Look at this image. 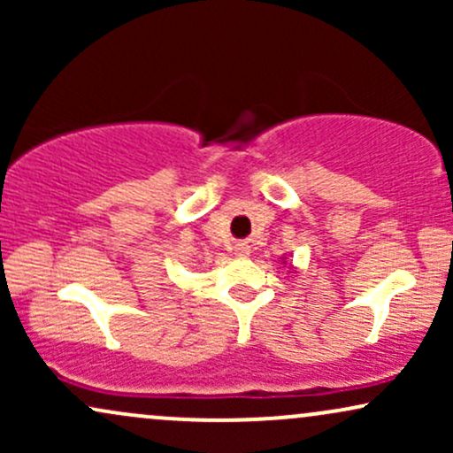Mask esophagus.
Wrapping results in <instances>:
<instances>
[{
  "label": "esophagus",
  "mask_w": 453,
  "mask_h": 453,
  "mask_svg": "<svg viewBox=\"0 0 453 453\" xmlns=\"http://www.w3.org/2000/svg\"><path fill=\"white\" fill-rule=\"evenodd\" d=\"M234 253H236L238 257H247L249 256V244L247 242H238L236 247H234Z\"/></svg>",
  "instance_id": "esophagus-1"
}]
</instances>
